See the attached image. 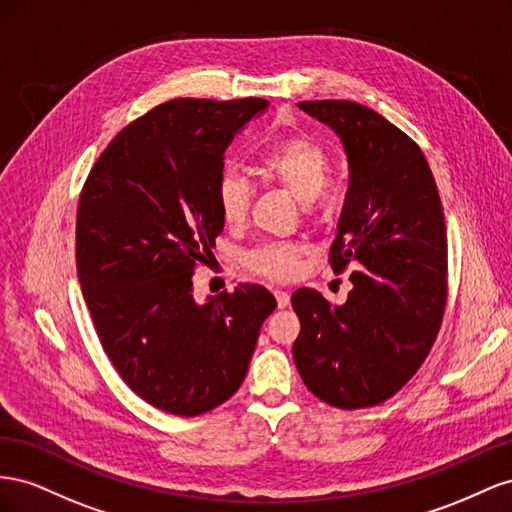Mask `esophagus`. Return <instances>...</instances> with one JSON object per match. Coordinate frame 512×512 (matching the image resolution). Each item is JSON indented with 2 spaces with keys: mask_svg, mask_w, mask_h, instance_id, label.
<instances>
[{
  "mask_svg": "<svg viewBox=\"0 0 512 512\" xmlns=\"http://www.w3.org/2000/svg\"><path fill=\"white\" fill-rule=\"evenodd\" d=\"M274 298H276V304H279V309H285V306L289 304V291L274 289Z\"/></svg>",
  "mask_w": 512,
  "mask_h": 512,
  "instance_id": "34e87169",
  "label": "esophagus"
}]
</instances>
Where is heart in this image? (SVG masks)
Returning a JSON list of instances; mask_svg holds the SVG:
<instances>
[{
	"mask_svg": "<svg viewBox=\"0 0 512 512\" xmlns=\"http://www.w3.org/2000/svg\"><path fill=\"white\" fill-rule=\"evenodd\" d=\"M259 173L268 182L283 186L298 201H313L326 186L330 160L321 145L311 139L294 137L272 145L259 156ZM253 191L236 171H223L216 182V206L223 223L231 229L242 227L251 210ZM300 246L294 242H270L246 253V268L272 281H287L298 272Z\"/></svg>",
	"mask_w": 512,
	"mask_h": 512,
	"instance_id": "b5f03b06",
	"label": "heart"
}]
</instances>
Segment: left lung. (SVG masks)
Instances as JSON below:
<instances>
[{
    "label": "left lung",
    "instance_id": "left-lung-1",
    "mask_svg": "<svg viewBox=\"0 0 512 512\" xmlns=\"http://www.w3.org/2000/svg\"><path fill=\"white\" fill-rule=\"evenodd\" d=\"M298 107L343 141L349 188L330 266H347L345 304L315 289L291 294L300 319L294 362L304 386L341 410L397 394L429 356L448 294V242L440 193L414 139L352 100Z\"/></svg>",
    "mask_w": 512,
    "mask_h": 512
}]
</instances>
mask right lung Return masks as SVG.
<instances>
[{"label":"right lung","mask_w":512,"mask_h":512,"mask_svg":"<svg viewBox=\"0 0 512 512\" xmlns=\"http://www.w3.org/2000/svg\"><path fill=\"white\" fill-rule=\"evenodd\" d=\"M264 98H175L120 130L83 184L77 274L102 349L137 397L199 416L244 382L276 309L242 283L203 304L193 274L223 231L216 182L225 150Z\"/></svg>","instance_id":"right-lung-1"}]
</instances>
